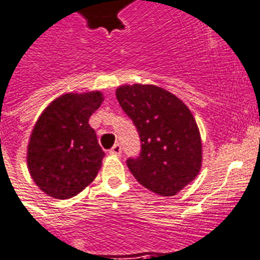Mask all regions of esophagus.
<instances>
[{"mask_svg": "<svg viewBox=\"0 0 260 260\" xmlns=\"http://www.w3.org/2000/svg\"><path fill=\"white\" fill-rule=\"evenodd\" d=\"M121 153H122V149L119 143H115V145L110 149V154H113V155H121Z\"/></svg>", "mask_w": 260, "mask_h": 260, "instance_id": "1", "label": "esophagus"}]
</instances>
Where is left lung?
Listing matches in <instances>:
<instances>
[{
	"instance_id": "8db88e82",
	"label": "left lung",
	"mask_w": 260,
	"mask_h": 260,
	"mask_svg": "<svg viewBox=\"0 0 260 260\" xmlns=\"http://www.w3.org/2000/svg\"><path fill=\"white\" fill-rule=\"evenodd\" d=\"M141 138V153L126 160L139 183L173 197L194 181L202 166L201 134L191 111L178 96L154 85H125L115 91Z\"/></svg>"
}]
</instances>
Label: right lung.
<instances>
[{"mask_svg": "<svg viewBox=\"0 0 260 260\" xmlns=\"http://www.w3.org/2000/svg\"><path fill=\"white\" fill-rule=\"evenodd\" d=\"M102 101L100 91L63 94L38 118L27 146V169L49 197L72 198L96 177L105 153L89 118Z\"/></svg>", "mask_w": 260, "mask_h": 260, "instance_id": "add662e5", "label": "right lung"}]
</instances>
